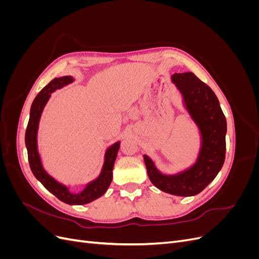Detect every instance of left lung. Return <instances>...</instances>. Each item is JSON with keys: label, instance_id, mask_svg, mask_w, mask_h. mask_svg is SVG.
Instances as JSON below:
<instances>
[{"label": "left lung", "instance_id": "8db88e82", "mask_svg": "<svg viewBox=\"0 0 259 259\" xmlns=\"http://www.w3.org/2000/svg\"><path fill=\"white\" fill-rule=\"evenodd\" d=\"M171 81L183 95L184 105L201 134V147L193 165L175 175H165L144 155L147 173L160 190L179 197H192L213 182L226 156L227 122L218 98L208 85L192 72L175 73Z\"/></svg>", "mask_w": 259, "mask_h": 259}]
</instances>
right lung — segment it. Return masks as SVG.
Instances as JSON below:
<instances>
[{
	"mask_svg": "<svg viewBox=\"0 0 259 259\" xmlns=\"http://www.w3.org/2000/svg\"><path fill=\"white\" fill-rule=\"evenodd\" d=\"M71 82H73L72 76L66 75L61 77H55L54 80H52L37 94L30 109V117L26 130L25 143L28 151L30 168L38 182L60 201L70 205H82L88 204V203L100 198L107 191L109 186H110L112 182V169L114 161L116 159L117 151L120 149V142L113 144L111 147L107 149L104 166L100 171V175L95 180H93V182L86 185L83 191H81L80 193L70 192L65 185L59 184L56 179H54L52 176L46 173L42 165L40 154H38L37 151L36 136L38 122H40L43 109L51 97V94L58 89L64 88V86Z\"/></svg>",
	"mask_w": 259,
	"mask_h": 259,
	"instance_id": "1",
	"label": "right lung"
}]
</instances>
